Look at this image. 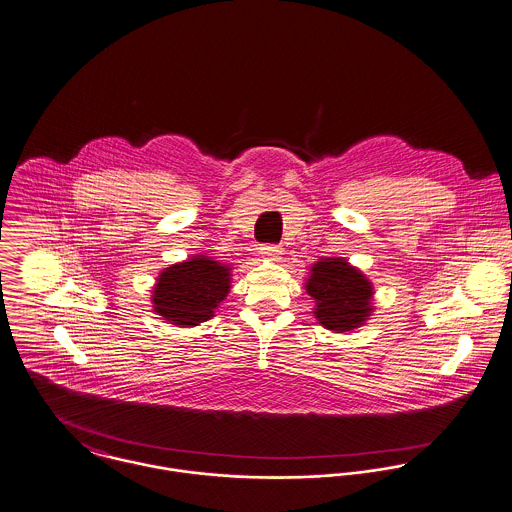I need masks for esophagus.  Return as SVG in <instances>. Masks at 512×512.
Here are the masks:
<instances>
[{
	"instance_id": "obj_1",
	"label": "esophagus",
	"mask_w": 512,
	"mask_h": 512,
	"mask_svg": "<svg viewBox=\"0 0 512 512\" xmlns=\"http://www.w3.org/2000/svg\"><path fill=\"white\" fill-rule=\"evenodd\" d=\"M260 250H262V254H264L266 258H270V260H278L279 254H281V248H279L278 244H266V246H262Z\"/></svg>"
}]
</instances>
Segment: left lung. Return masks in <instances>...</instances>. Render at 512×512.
Instances as JSON below:
<instances>
[{
	"mask_svg": "<svg viewBox=\"0 0 512 512\" xmlns=\"http://www.w3.org/2000/svg\"><path fill=\"white\" fill-rule=\"evenodd\" d=\"M305 287L317 301L319 323L328 330L358 328L372 313L370 281L340 258H325L315 264Z\"/></svg>",
	"mask_w": 512,
	"mask_h": 512,
	"instance_id": "1",
	"label": "left lung"
}]
</instances>
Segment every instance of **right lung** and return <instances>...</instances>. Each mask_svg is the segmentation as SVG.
<instances>
[{"instance_id": "obj_1", "label": "right lung", "mask_w": 512, "mask_h": 512, "mask_svg": "<svg viewBox=\"0 0 512 512\" xmlns=\"http://www.w3.org/2000/svg\"><path fill=\"white\" fill-rule=\"evenodd\" d=\"M231 268L205 256L166 268L154 287V311L172 325L195 326L213 317L229 293Z\"/></svg>"}]
</instances>
